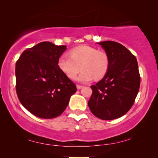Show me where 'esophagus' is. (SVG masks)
<instances>
[{
    "instance_id": "1",
    "label": "esophagus",
    "mask_w": 158,
    "mask_h": 158,
    "mask_svg": "<svg viewBox=\"0 0 158 158\" xmlns=\"http://www.w3.org/2000/svg\"><path fill=\"white\" fill-rule=\"evenodd\" d=\"M76 87H77V89L80 90V89H81V88H83V85H76Z\"/></svg>"
}]
</instances>
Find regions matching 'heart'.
I'll return each mask as SVG.
<instances>
[{"mask_svg":"<svg viewBox=\"0 0 158 158\" xmlns=\"http://www.w3.org/2000/svg\"><path fill=\"white\" fill-rule=\"evenodd\" d=\"M109 57L105 52L88 45H81L70 51V56L63 55L59 57L57 65L69 78L75 79L81 68L78 81L88 82L100 80L109 68Z\"/></svg>","mask_w":158,"mask_h":158,"instance_id":"1","label":"heart"}]
</instances>
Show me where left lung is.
Wrapping results in <instances>:
<instances>
[{
	"instance_id": "1",
	"label": "left lung",
	"mask_w": 158,
	"mask_h": 158,
	"mask_svg": "<svg viewBox=\"0 0 158 158\" xmlns=\"http://www.w3.org/2000/svg\"><path fill=\"white\" fill-rule=\"evenodd\" d=\"M109 57V70L103 79L91 85L88 106L96 117L112 120L124 116L135 103L139 92L140 75L137 60L119 43H98Z\"/></svg>"
}]
</instances>
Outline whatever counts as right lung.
Here are the masks:
<instances>
[{
	"mask_svg": "<svg viewBox=\"0 0 158 158\" xmlns=\"http://www.w3.org/2000/svg\"><path fill=\"white\" fill-rule=\"evenodd\" d=\"M66 46L49 42L23 51L16 63V90L21 104L34 116L52 118L68 106L75 84L58 68Z\"/></svg>",
	"mask_w": 158,
	"mask_h": 158,
	"instance_id": "right-lung-1",
	"label": "right lung"
}]
</instances>
